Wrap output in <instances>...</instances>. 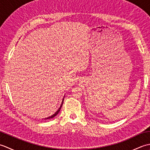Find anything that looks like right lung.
<instances>
[{
  "instance_id": "obj_1",
  "label": "right lung",
  "mask_w": 150,
  "mask_h": 150,
  "mask_svg": "<svg viewBox=\"0 0 150 150\" xmlns=\"http://www.w3.org/2000/svg\"><path fill=\"white\" fill-rule=\"evenodd\" d=\"M64 98H63V99H62V103H61V105H60V108H59V110H57L56 112L54 113L53 115H51V116H50V117H46V118H45V119H52V118H53V117H55L56 115H57V114L59 113V112L60 111V110L61 109V107L62 106V104H63V102H64Z\"/></svg>"
}]
</instances>
